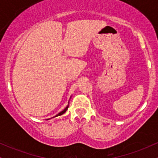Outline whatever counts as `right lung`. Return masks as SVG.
Returning a JSON list of instances; mask_svg holds the SVG:
<instances>
[{
	"mask_svg": "<svg viewBox=\"0 0 158 158\" xmlns=\"http://www.w3.org/2000/svg\"><path fill=\"white\" fill-rule=\"evenodd\" d=\"M68 106H67V107H66V108H64V109L62 110V111H61V112H60V113H59V114H57V115H56V117H58V116H60V115H62V114H64V113H65V112H66V110H68Z\"/></svg>",
	"mask_w": 158,
	"mask_h": 158,
	"instance_id": "add662e5",
	"label": "right lung"
}]
</instances>
